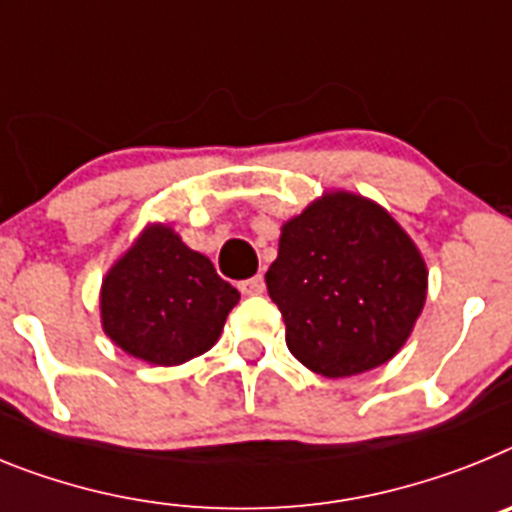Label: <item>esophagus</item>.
<instances>
[{
    "label": "esophagus",
    "instance_id": "obj_1",
    "mask_svg": "<svg viewBox=\"0 0 512 512\" xmlns=\"http://www.w3.org/2000/svg\"><path fill=\"white\" fill-rule=\"evenodd\" d=\"M239 291L244 296H257V293L265 291V281H262V275H255V278H247V281L239 283Z\"/></svg>",
    "mask_w": 512,
    "mask_h": 512
}]
</instances>
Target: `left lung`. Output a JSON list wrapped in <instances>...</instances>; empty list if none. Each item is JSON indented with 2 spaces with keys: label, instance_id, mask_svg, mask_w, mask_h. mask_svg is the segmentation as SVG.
Masks as SVG:
<instances>
[{
  "label": "left lung",
  "instance_id": "left-lung-1",
  "mask_svg": "<svg viewBox=\"0 0 512 512\" xmlns=\"http://www.w3.org/2000/svg\"><path fill=\"white\" fill-rule=\"evenodd\" d=\"M265 283L288 350L314 373L342 379L381 366L407 342L428 270L384 208L330 193L283 226Z\"/></svg>",
  "mask_w": 512,
  "mask_h": 512
}]
</instances>
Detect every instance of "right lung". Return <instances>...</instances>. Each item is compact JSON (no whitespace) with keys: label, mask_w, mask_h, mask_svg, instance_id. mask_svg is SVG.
I'll return each mask as SVG.
<instances>
[{"label":"right lung","mask_w":512,"mask_h":512,"mask_svg":"<svg viewBox=\"0 0 512 512\" xmlns=\"http://www.w3.org/2000/svg\"><path fill=\"white\" fill-rule=\"evenodd\" d=\"M239 291L167 226H151L102 281V327L126 353L177 366L219 340Z\"/></svg>","instance_id":"obj_1"}]
</instances>
